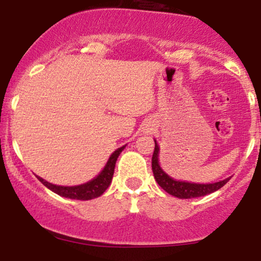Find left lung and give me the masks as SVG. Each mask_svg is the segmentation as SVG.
Listing matches in <instances>:
<instances>
[{
	"mask_svg": "<svg viewBox=\"0 0 261 261\" xmlns=\"http://www.w3.org/2000/svg\"><path fill=\"white\" fill-rule=\"evenodd\" d=\"M160 146L154 140V151L152 155V170L155 181L160 184V187L166 190L170 195L179 197V199H193V197L205 196L208 194L217 191L229 180L230 178L224 179V180L212 182V184H197V182H189V181H180L170 178V176L161 168L160 161Z\"/></svg>",
	"mask_w": 261,
	"mask_h": 261,
	"instance_id": "left-lung-1",
	"label": "left lung"
}]
</instances>
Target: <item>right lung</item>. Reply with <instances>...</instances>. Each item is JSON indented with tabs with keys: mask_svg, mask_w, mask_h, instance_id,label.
Segmentation results:
<instances>
[{
	"mask_svg": "<svg viewBox=\"0 0 261 261\" xmlns=\"http://www.w3.org/2000/svg\"><path fill=\"white\" fill-rule=\"evenodd\" d=\"M124 148L125 146H122V147L118 148L116 151H114L113 154L109 157V160H108L103 170H101L99 174L95 176L94 179H92L91 181L86 182V184L77 185V187H60V185L51 184V182L44 180V179L40 178V176H38V179L43 182L47 189H50V190L54 191L55 194H58L60 196L67 197V199H74V200L95 199V197L100 196L101 194L109 188L114 175V168H115L116 160H118L119 154L121 153Z\"/></svg>",
	"mask_w": 261,
	"mask_h": 261,
	"instance_id": "add662e5",
	"label": "right lung"
}]
</instances>
